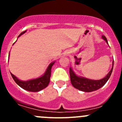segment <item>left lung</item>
Here are the masks:
<instances>
[{
  "mask_svg": "<svg viewBox=\"0 0 122 122\" xmlns=\"http://www.w3.org/2000/svg\"><path fill=\"white\" fill-rule=\"evenodd\" d=\"M102 38L108 44L107 38L104 35H102ZM113 62L114 61H113L112 67L111 70L109 71L106 76L102 79L97 80L89 79V78L77 76L73 71L72 67H70V75L71 84L76 88L84 92H92L99 89L106 83V82L110 78L112 72L113 68Z\"/></svg>",
  "mask_w": 122,
  "mask_h": 122,
  "instance_id": "left-lung-1",
  "label": "left lung"
}]
</instances>
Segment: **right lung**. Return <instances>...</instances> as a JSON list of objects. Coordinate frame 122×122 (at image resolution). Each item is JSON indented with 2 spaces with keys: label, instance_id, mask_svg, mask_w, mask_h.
Listing matches in <instances>:
<instances>
[{
  "label": "right lung",
  "instance_id": "right-lung-1",
  "mask_svg": "<svg viewBox=\"0 0 122 122\" xmlns=\"http://www.w3.org/2000/svg\"><path fill=\"white\" fill-rule=\"evenodd\" d=\"M26 30L22 32L20 35L18 36V38L21 36L22 35L26 32ZM17 41V40H16ZM15 44V43H14ZM10 54V52H9ZM55 61H53L51 62L48 67L46 68V71L44 72V74L41 76V77H38L36 78H34V79L29 80L27 81H22L18 79L15 76L12 74L10 72V74L12 76V78L16 82L17 84L19 86H20L21 88L25 90L29 91V92H38L44 89L48 86V85L50 83V77H51V68L53 66Z\"/></svg>",
  "mask_w": 122,
  "mask_h": 122
}]
</instances>
